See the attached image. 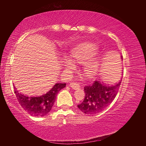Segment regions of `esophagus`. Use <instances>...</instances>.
<instances>
[{
  "mask_svg": "<svg viewBox=\"0 0 146 146\" xmlns=\"http://www.w3.org/2000/svg\"><path fill=\"white\" fill-rule=\"evenodd\" d=\"M70 86L71 88L73 89V90H79V89L80 88V84H79L78 83L71 82V83H70Z\"/></svg>",
  "mask_w": 146,
  "mask_h": 146,
  "instance_id": "1",
  "label": "esophagus"
}]
</instances>
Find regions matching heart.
I'll use <instances>...</instances> for the list:
<instances>
[{
	"label": "heart",
	"instance_id": "heart-1",
	"mask_svg": "<svg viewBox=\"0 0 146 146\" xmlns=\"http://www.w3.org/2000/svg\"><path fill=\"white\" fill-rule=\"evenodd\" d=\"M96 51H97V48L94 44H86L75 48L71 52V55L73 58L78 62L84 63L86 61L84 66V71L86 74L88 76H93L95 75L97 71V63L91 59L88 60L95 55ZM64 63H65L66 68L70 69V70L73 69L75 66L73 61L70 58H66Z\"/></svg>",
	"mask_w": 146,
	"mask_h": 146
}]
</instances>
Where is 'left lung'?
I'll list each match as a JSON object with an SVG mask.
<instances>
[{
    "label": "left lung",
    "instance_id": "left-lung-1",
    "mask_svg": "<svg viewBox=\"0 0 146 146\" xmlns=\"http://www.w3.org/2000/svg\"><path fill=\"white\" fill-rule=\"evenodd\" d=\"M122 60V56H121ZM121 82L115 85H107L97 80L92 86L84 88L85 98L78 105L81 111L87 115H95L108 107L115 98L119 90Z\"/></svg>",
    "mask_w": 146,
    "mask_h": 146
}]
</instances>
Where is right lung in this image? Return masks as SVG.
I'll list each match as a JSON object with an SVG mask.
<instances>
[{
	"mask_svg": "<svg viewBox=\"0 0 146 146\" xmlns=\"http://www.w3.org/2000/svg\"><path fill=\"white\" fill-rule=\"evenodd\" d=\"M66 85L65 83H56L48 92L38 97H28L14 89L17 100L24 110L31 116L44 117L50 111L58 93Z\"/></svg>",
	"mask_w": 146,
	"mask_h": 146,
	"instance_id": "obj_1",
	"label": "right lung"
}]
</instances>
